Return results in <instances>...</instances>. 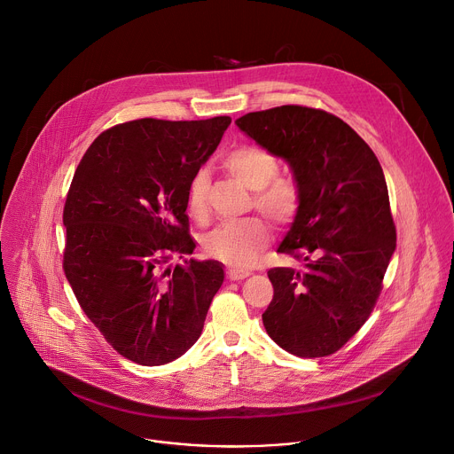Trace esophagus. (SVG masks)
<instances>
[{
	"label": "esophagus",
	"mask_w": 454,
	"mask_h": 454,
	"mask_svg": "<svg viewBox=\"0 0 454 454\" xmlns=\"http://www.w3.org/2000/svg\"><path fill=\"white\" fill-rule=\"evenodd\" d=\"M249 276H251L249 270H239V269H230V270H228V278H230L231 281H242V279H246V278H249Z\"/></svg>",
	"instance_id": "34e87169"
}]
</instances>
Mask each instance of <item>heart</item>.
<instances>
[{
	"label": "heart",
	"mask_w": 454,
	"mask_h": 454,
	"mask_svg": "<svg viewBox=\"0 0 454 454\" xmlns=\"http://www.w3.org/2000/svg\"><path fill=\"white\" fill-rule=\"evenodd\" d=\"M223 168L242 185L254 192V207L278 224L294 221L299 210V191L294 182L279 178V162L265 148L244 145L231 150ZM208 180L203 171L196 173L189 184L187 208L196 221L208 214ZM270 230L260 217H249L235 223H223L212 230L203 249L208 256L237 269L253 265L256 254L269 244Z\"/></svg>",
	"instance_id": "obj_1"
}]
</instances>
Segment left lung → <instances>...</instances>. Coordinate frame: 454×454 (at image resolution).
<instances>
[{
	"label": "left lung",
	"mask_w": 454,
	"mask_h": 454,
	"mask_svg": "<svg viewBox=\"0 0 454 454\" xmlns=\"http://www.w3.org/2000/svg\"><path fill=\"white\" fill-rule=\"evenodd\" d=\"M237 127L288 162L299 210L278 253L302 269L276 267L267 334L297 357L338 352L368 320L396 249L382 166L341 118L281 106L240 116Z\"/></svg>",
	"instance_id": "left-lung-1"
}]
</instances>
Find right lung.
<instances>
[{
    "mask_svg": "<svg viewBox=\"0 0 454 454\" xmlns=\"http://www.w3.org/2000/svg\"><path fill=\"white\" fill-rule=\"evenodd\" d=\"M230 116L141 118L104 130L82 155L63 208V270L84 315L125 359L160 366L200 338L223 263L184 260L187 192Z\"/></svg>",
    "mask_w": 454,
    "mask_h": 454,
    "instance_id": "right-lung-1",
    "label": "right lung"
}]
</instances>
